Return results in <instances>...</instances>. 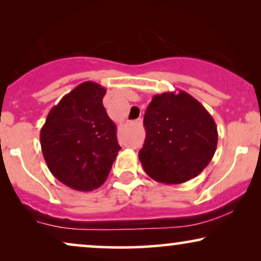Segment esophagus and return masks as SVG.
<instances>
[{
	"instance_id": "esophagus-1",
	"label": "esophagus",
	"mask_w": 261,
	"mask_h": 261,
	"mask_svg": "<svg viewBox=\"0 0 261 261\" xmlns=\"http://www.w3.org/2000/svg\"><path fill=\"white\" fill-rule=\"evenodd\" d=\"M137 122H138V123H139V124H140V123H141V122H142V120H141V119H139V120H138V121H137Z\"/></svg>"
}]
</instances>
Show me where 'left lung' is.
<instances>
[{
	"mask_svg": "<svg viewBox=\"0 0 261 261\" xmlns=\"http://www.w3.org/2000/svg\"><path fill=\"white\" fill-rule=\"evenodd\" d=\"M146 139L139 151L145 172L165 184L192 179L208 166L217 146L212 115L188 92L153 96L144 116Z\"/></svg>",
	"mask_w": 261,
	"mask_h": 261,
	"instance_id": "8db88e82",
	"label": "left lung"
}]
</instances>
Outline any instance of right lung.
Segmentation results:
<instances>
[{
	"label": "right lung",
	"instance_id": "add662e5",
	"mask_svg": "<svg viewBox=\"0 0 261 261\" xmlns=\"http://www.w3.org/2000/svg\"><path fill=\"white\" fill-rule=\"evenodd\" d=\"M105 95L102 85L84 82L49 110L40 130L49 171L73 190L101 187L121 149L115 123L103 107Z\"/></svg>",
	"mask_w": 261,
	"mask_h": 261
}]
</instances>
